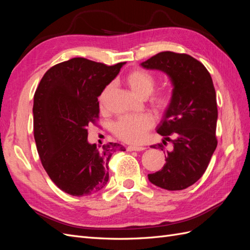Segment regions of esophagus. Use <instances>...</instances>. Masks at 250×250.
Segmentation results:
<instances>
[{
	"instance_id": "34e87169",
	"label": "esophagus",
	"mask_w": 250,
	"mask_h": 250,
	"mask_svg": "<svg viewBox=\"0 0 250 250\" xmlns=\"http://www.w3.org/2000/svg\"><path fill=\"white\" fill-rule=\"evenodd\" d=\"M145 150L144 147H138V146H128L127 151H143Z\"/></svg>"
}]
</instances>
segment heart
Returning <instances> with one entry per match:
<instances>
[{
  "instance_id": "1",
  "label": "heart",
  "mask_w": 250,
  "mask_h": 250,
  "mask_svg": "<svg viewBox=\"0 0 250 250\" xmlns=\"http://www.w3.org/2000/svg\"><path fill=\"white\" fill-rule=\"evenodd\" d=\"M126 83L132 90V93L140 98L145 99L153 92L155 80L151 74L143 70H135L126 77ZM113 88V83H108L99 96V104L101 106L106 102L110 92ZM158 107H165L169 102L167 96H158L154 99ZM154 121L149 115L125 116L121 118L113 126L117 137L127 143H140L144 140L146 131L153 126Z\"/></svg>"
}]
</instances>
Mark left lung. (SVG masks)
Instances as JSON below:
<instances>
[{
	"mask_svg": "<svg viewBox=\"0 0 250 250\" xmlns=\"http://www.w3.org/2000/svg\"><path fill=\"white\" fill-rule=\"evenodd\" d=\"M141 66L165 73L173 85L170 102L156 128L165 139L163 143L171 141L173 149L164 151V168L148 174V179L165 190H184L203 175L217 147L218 109L213 80L197 59L169 51L158 53ZM151 147L164 150L162 144Z\"/></svg>",
	"mask_w": 250,
	"mask_h": 250,
	"instance_id": "1",
	"label": "left lung"
}]
</instances>
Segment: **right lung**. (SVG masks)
<instances>
[{
  "label": "right lung",
  "instance_id": "add662e5",
  "mask_svg": "<svg viewBox=\"0 0 250 250\" xmlns=\"http://www.w3.org/2000/svg\"><path fill=\"white\" fill-rule=\"evenodd\" d=\"M124 63L108 66L72 58L52 66L36 88L33 130L37 152L51 180L72 196L102 190L109 178L111 155L126 150L118 143L99 148L87 141V126L99 117L98 98Z\"/></svg>",
  "mask_w": 250,
  "mask_h": 250
}]
</instances>
